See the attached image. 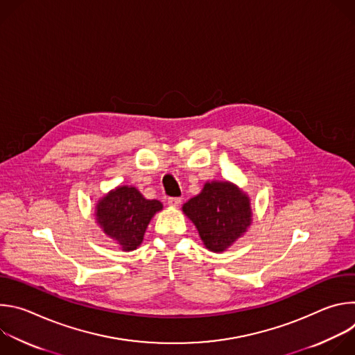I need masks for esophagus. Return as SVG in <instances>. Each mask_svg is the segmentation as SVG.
Wrapping results in <instances>:
<instances>
[{"mask_svg": "<svg viewBox=\"0 0 355 355\" xmlns=\"http://www.w3.org/2000/svg\"><path fill=\"white\" fill-rule=\"evenodd\" d=\"M181 204V198H174V196H171V198H168V205H171V207H178Z\"/></svg>", "mask_w": 355, "mask_h": 355, "instance_id": "esophagus-1", "label": "esophagus"}]
</instances>
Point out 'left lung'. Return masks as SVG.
Returning <instances> with one entry per match:
<instances>
[{
    "label": "left lung",
    "instance_id": "left-lung-1",
    "mask_svg": "<svg viewBox=\"0 0 355 355\" xmlns=\"http://www.w3.org/2000/svg\"><path fill=\"white\" fill-rule=\"evenodd\" d=\"M182 211L196 226L211 251L226 250L251 222L245 193L230 182H208L202 192L184 204Z\"/></svg>",
    "mask_w": 355,
    "mask_h": 355
}]
</instances>
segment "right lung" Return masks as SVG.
Masks as SVG:
<instances>
[{"instance_id": "add662e5", "label": "right lung", "mask_w": 355, "mask_h": 355, "mask_svg": "<svg viewBox=\"0 0 355 355\" xmlns=\"http://www.w3.org/2000/svg\"><path fill=\"white\" fill-rule=\"evenodd\" d=\"M162 208L160 200L143 198L133 187H118L99 202L96 218L104 233L129 251L140 245L150 219Z\"/></svg>"}]
</instances>
